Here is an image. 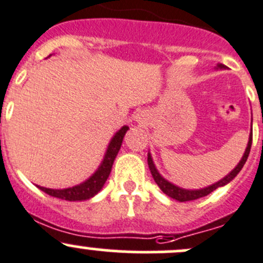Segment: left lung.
<instances>
[{"mask_svg": "<svg viewBox=\"0 0 263 263\" xmlns=\"http://www.w3.org/2000/svg\"><path fill=\"white\" fill-rule=\"evenodd\" d=\"M217 67L224 68L225 66L217 65ZM251 146H252V132H251V135H249L248 145H247L245 155H243V158L240 159V161L238 163V165L235 166V168L233 169V171L230 172L228 176H225L224 178L220 179L219 182L214 183V184L209 185V187H206V188H201V190H184V188L178 187V185H174L173 183L168 182L165 178H163V177L160 176V173L158 172V169L155 168V164H154L153 159H151L150 153L147 154V164H148V168H150L151 176H153L154 181L156 182V184L159 185V188H160V190L163 191L166 196H169V197L174 198V200L179 201V202H185V201H193V200H197V198L203 197V196H208L209 193H211L213 191L216 190V188L222 187V185L228 184L230 181H233V179L237 177V174L242 171L243 165L246 164L247 159H248V155H249V151H251Z\"/></svg>", "mask_w": 263, "mask_h": 263, "instance_id": "obj_1", "label": "left lung"}]
</instances>
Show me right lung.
<instances>
[{"instance_id": "right-lung-1", "label": "right lung", "mask_w": 263, "mask_h": 263, "mask_svg": "<svg viewBox=\"0 0 263 263\" xmlns=\"http://www.w3.org/2000/svg\"><path fill=\"white\" fill-rule=\"evenodd\" d=\"M127 129H128V127L123 126L113 136L109 145H108L107 153H105L102 164H100L98 171L89 179L80 183V184L73 185V187L70 188H63V190H52V188L41 187V185H38V188H41L43 192L52 196V197H57L66 201H84L94 197L102 190L104 183L107 182L108 177H109L112 165L115 163V159L117 154H118L119 148H121L122 141H123V137L126 135Z\"/></svg>"}]
</instances>
